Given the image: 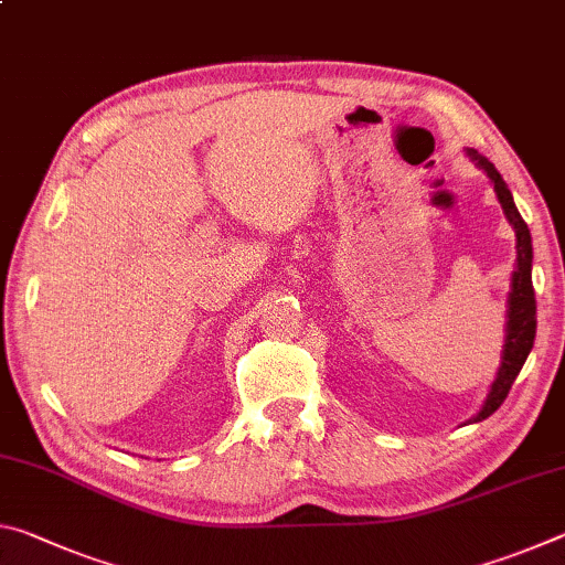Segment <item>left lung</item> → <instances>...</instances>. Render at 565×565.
<instances>
[{
    "label": "left lung",
    "mask_w": 565,
    "mask_h": 565,
    "mask_svg": "<svg viewBox=\"0 0 565 565\" xmlns=\"http://www.w3.org/2000/svg\"><path fill=\"white\" fill-rule=\"evenodd\" d=\"M466 157L471 159L478 169H483L486 177L491 179L503 214L515 232V266L511 274L509 306H505V337H503V351H501V366L489 388V394H486L481 411L468 420V424H478V420L489 418L493 411L503 404L515 376H519V371L523 369V363L533 349V339H535V294H533V281H531L533 244H531L529 226H525L519 209H515L511 189L499 174V169H495L483 154H478L476 149H466Z\"/></svg>",
    "instance_id": "left-lung-1"
}]
</instances>
